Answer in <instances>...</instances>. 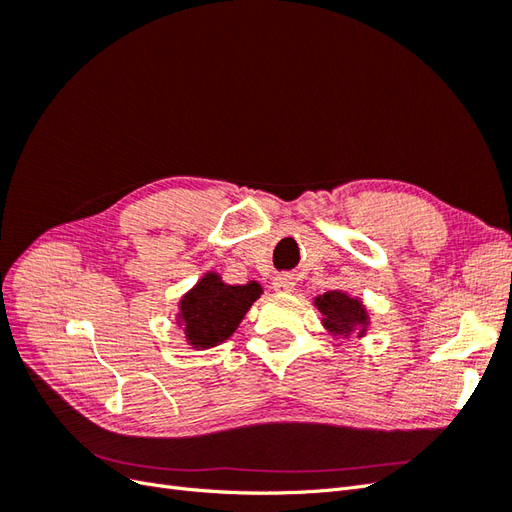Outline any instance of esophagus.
<instances>
[{"mask_svg":"<svg viewBox=\"0 0 512 512\" xmlns=\"http://www.w3.org/2000/svg\"><path fill=\"white\" fill-rule=\"evenodd\" d=\"M273 288L277 292H290L294 288V280L288 273H280V275L273 277Z\"/></svg>","mask_w":512,"mask_h":512,"instance_id":"1","label":"esophagus"}]
</instances>
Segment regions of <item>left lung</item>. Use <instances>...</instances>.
Returning <instances> with one entry per match:
<instances>
[{"label":"left lung","instance_id":"1","mask_svg":"<svg viewBox=\"0 0 512 512\" xmlns=\"http://www.w3.org/2000/svg\"><path fill=\"white\" fill-rule=\"evenodd\" d=\"M316 305L324 316V324L335 333H348L367 320L361 303L356 299H348L342 292L322 294V297L316 299Z\"/></svg>","mask_w":512,"mask_h":512}]
</instances>
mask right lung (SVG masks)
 I'll list each match as a JSON object with an SVG mask.
<instances>
[{
	"label": "right lung",
	"mask_w": 512,
	"mask_h": 512,
	"mask_svg": "<svg viewBox=\"0 0 512 512\" xmlns=\"http://www.w3.org/2000/svg\"><path fill=\"white\" fill-rule=\"evenodd\" d=\"M260 297V286H226L218 275H205L181 301L185 335L196 348H211L228 339L250 305Z\"/></svg>",
	"instance_id": "obj_1"
}]
</instances>
